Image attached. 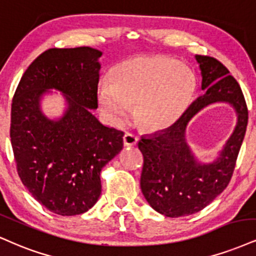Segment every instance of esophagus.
Wrapping results in <instances>:
<instances>
[{
    "label": "esophagus",
    "mask_w": 256,
    "mask_h": 256,
    "mask_svg": "<svg viewBox=\"0 0 256 256\" xmlns=\"http://www.w3.org/2000/svg\"><path fill=\"white\" fill-rule=\"evenodd\" d=\"M122 142H124L125 146H134L138 143V137L132 134H125L122 137Z\"/></svg>",
    "instance_id": "34e87169"
}]
</instances>
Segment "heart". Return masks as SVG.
I'll return each mask as SVG.
<instances>
[{
	"instance_id": "heart-1",
	"label": "heart",
	"mask_w": 256,
	"mask_h": 256,
	"mask_svg": "<svg viewBox=\"0 0 256 256\" xmlns=\"http://www.w3.org/2000/svg\"><path fill=\"white\" fill-rule=\"evenodd\" d=\"M196 90L188 66L166 56H137L119 63L112 84L98 88L100 110L110 122L122 125L134 104V119L143 130L158 132L174 126L184 114Z\"/></svg>"
}]
</instances>
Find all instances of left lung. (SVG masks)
Returning a JSON list of instances; mask_svg holds the SVG:
<instances>
[{"instance_id": "obj_1", "label": "left lung", "mask_w": 256, "mask_h": 256, "mask_svg": "<svg viewBox=\"0 0 256 256\" xmlns=\"http://www.w3.org/2000/svg\"><path fill=\"white\" fill-rule=\"evenodd\" d=\"M202 75L199 96L180 120L168 130L142 136L138 148L144 156L140 188L155 211L176 218L199 212L226 188L248 124V110L238 83L220 62L196 54ZM230 104L236 125L226 144L211 162H202L186 140L192 116L214 103Z\"/></svg>"}]
</instances>
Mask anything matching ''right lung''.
Returning <instances> with one entry per match:
<instances>
[{
  "instance_id": "add662e5",
  "label": "right lung",
  "mask_w": 256,
  "mask_h": 256,
  "mask_svg": "<svg viewBox=\"0 0 256 256\" xmlns=\"http://www.w3.org/2000/svg\"><path fill=\"white\" fill-rule=\"evenodd\" d=\"M101 56L88 46L50 48L27 68L13 98L10 140L18 174L36 202L60 216L93 208L101 194V169L122 149L124 134L92 113L98 108ZM56 91L64 108L50 118L41 104Z\"/></svg>"
}]
</instances>
